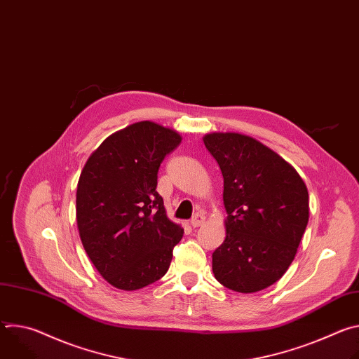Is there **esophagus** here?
Returning a JSON list of instances; mask_svg holds the SVG:
<instances>
[{"label":"esophagus","mask_w":359,"mask_h":359,"mask_svg":"<svg viewBox=\"0 0 359 359\" xmlns=\"http://www.w3.org/2000/svg\"><path fill=\"white\" fill-rule=\"evenodd\" d=\"M203 223H204V216L200 215V213L194 215V216L190 219V226L194 227V229H196V227H200Z\"/></svg>","instance_id":"1"}]
</instances>
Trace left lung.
<instances>
[{
	"instance_id": "8db88e82",
	"label": "left lung",
	"mask_w": 359,
	"mask_h": 359,
	"mask_svg": "<svg viewBox=\"0 0 359 359\" xmlns=\"http://www.w3.org/2000/svg\"><path fill=\"white\" fill-rule=\"evenodd\" d=\"M204 146L223 175L226 238L213 252V274L237 292H257L292 263L310 217L309 190L298 172L251 136L212 132Z\"/></svg>"
}]
</instances>
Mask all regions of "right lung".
Returning <instances> with one entry per match:
<instances>
[{
  "label": "right lung",
  "mask_w": 359,
  "mask_h": 359,
  "mask_svg": "<svg viewBox=\"0 0 359 359\" xmlns=\"http://www.w3.org/2000/svg\"><path fill=\"white\" fill-rule=\"evenodd\" d=\"M182 135L151 121L132 123L99 144L76 186V226L89 260L111 285L140 290L169 270L183 229L156 191L158 170Z\"/></svg>",
  "instance_id": "obj_1"
}]
</instances>
